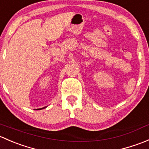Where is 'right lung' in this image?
<instances>
[{"mask_svg": "<svg viewBox=\"0 0 149 149\" xmlns=\"http://www.w3.org/2000/svg\"><path fill=\"white\" fill-rule=\"evenodd\" d=\"M43 108H40V109H37V110H41V109H43Z\"/></svg>", "mask_w": 149, "mask_h": 149, "instance_id": "add662e5", "label": "right lung"}]
</instances>
